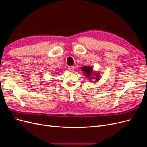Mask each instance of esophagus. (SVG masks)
I'll list each match as a JSON object with an SVG mask.
<instances>
[{"instance_id":"esophagus-1","label":"esophagus","mask_w":147,"mask_h":147,"mask_svg":"<svg viewBox=\"0 0 147 147\" xmlns=\"http://www.w3.org/2000/svg\"><path fill=\"white\" fill-rule=\"evenodd\" d=\"M68 69H69V71L73 72L74 70V67L73 66H69V67H68Z\"/></svg>"}]
</instances>
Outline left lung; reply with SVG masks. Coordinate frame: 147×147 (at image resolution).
Instances as JSON below:
<instances>
[{
    "instance_id": "obj_1",
    "label": "left lung",
    "mask_w": 147,
    "mask_h": 147,
    "mask_svg": "<svg viewBox=\"0 0 147 147\" xmlns=\"http://www.w3.org/2000/svg\"><path fill=\"white\" fill-rule=\"evenodd\" d=\"M83 72V74L86 77L89 81L95 79V83L98 82L100 79V73L94 71V69L91 66H83L80 68Z\"/></svg>"
}]
</instances>
